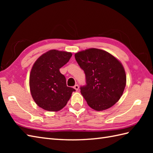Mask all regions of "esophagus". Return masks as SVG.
<instances>
[{
    "label": "esophagus",
    "instance_id": "obj_1",
    "mask_svg": "<svg viewBox=\"0 0 153 153\" xmlns=\"http://www.w3.org/2000/svg\"><path fill=\"white\" fill-rule=\"evenodd\" d=\"M74 88L75 89H76V91H77V90L79 89V85H77V84H76V85H75L74 86Z\"/></svg>",
    "mask_w": 153,
    "mask_h": 153
}]
</instances>
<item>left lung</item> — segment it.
<instances>
[{
    "label": "left lung",
    "instance_id": "8db88e82",
    "mask_svg": "<svg viewBox=\"0 0 153 153\" xmlns=\"http://www.w3.org/2000/svg\"><path fill=\"white\" fill-rule=\"evenodd\" d=\"M75 58L85 74L86 85L80 90L88 105L100 111L115 105L126 84L121 62L108 52L94 48L78 52Z\"/></svg>",
    "mask_w": 153,
    "mask_h": 153
}]
</instances>
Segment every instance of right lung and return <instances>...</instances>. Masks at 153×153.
Segmentation results:
<instances>
[{
  "label": "right lung",
  "instance_id": "1",
  "mask_svg": "<svg viewBox=\"0 0 153 153\" xmlns=\"http://www.w3.org/2000/svg\"><path fill=\"white\" fill-rule=\"evenodd\" d=\"M71 56V53L51 50L35 61L30 76V87L34 101L41 108L58 111L66 105L76 91L67 87L66 77L59 70Z\"/></svg>",
  "mask_w": 153,
  "mask_h": 153
}]
</instances>
